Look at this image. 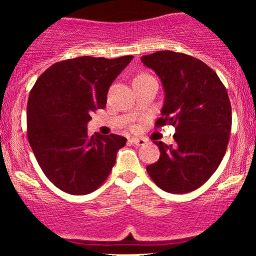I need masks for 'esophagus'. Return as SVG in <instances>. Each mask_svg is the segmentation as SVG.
<instances>
[{
	"label": "esophagus",
	"instance_id": "obj_1",
	"mask_svg": "<svg viewBox=\"0 0 256 256\" xmlns=\"http://www.w3.org/2000/svg\"><path fill=\"white\" fill-rule=\"evenodd\" d=\"M131 143H134V146H143L146 144V140H142V138H137V137H132L131 138Z\"/></svg>",
	"mask_w": 256,
	"mask_h": 256
}]
</instances>
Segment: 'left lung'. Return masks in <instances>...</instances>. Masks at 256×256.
Listing matches in <instances>:
<instances>
[{
    "label": "left lung",
    "mask_w": 256,
    "mask_h": 256,
    "mask_svg": "<svg viewBox=\"0 0 256 256\" xmlns=\"http://www.w3.org/2000/svg\"><path fill=\"white\" fill-rule=\"evenodd\" d=\"M156 73L165 100L156 125H172L174 143L155 142L160 158L146 167L155 184L186 194L204 184L224 158L231 131V104L218 74L201 60L170 50L140 58Z\"/></svg>",
    "instance_id": "obj_1"
}]
</instances>
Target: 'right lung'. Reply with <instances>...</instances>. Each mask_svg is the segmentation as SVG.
Segmentation results:
<instances>
[{"label": "right lung", "mask_w": 256, "mask_h": 256, "mask_svg": "<svg viewBox=\"0 0 256 256\" xmlns=\"http://www.w3.org/2000/svg\"><path fill=\"white\" fill-rule=\"evenodd\" d=\"M80 56L49 67L37 79L28 101V137L44 174L72 195L95 192L126 144L118 134H88L91 113L104 110L112 83L131 62Z\"/></svg>", "instance_id": "add662e5"}]
</instances>
